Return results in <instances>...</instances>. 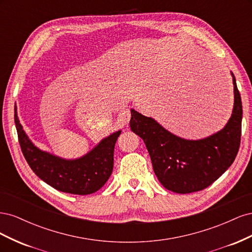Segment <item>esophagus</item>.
I'll use <instances>...</instances> for the list:
<instances>
[{"mask_svg":"<svg viewBox=\"0 0 252 252\" xmlns=\"http://www.w3.org/2000/svg\"><path fill=\"white\" fill-rule=\"evenodd\" d=\"M129 120H130V111H129V109H123L119 112L118 121L122 125L128 124Z\"/></svg>","mask_w":252,"mask_h":252,"instance_id":"esophagus-1","label":"esophagus"}]
</instances>
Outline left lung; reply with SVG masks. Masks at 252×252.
Wrapping results in <instances>:
<instances>
[{
	"instance_id": "left-lung-1",
	"label": "left lung",
	"mask_w": 252,
	"mask_h": 252,
	"mask_svg": "<svg viewBox=\"0 0 252 252\" xmlns=\"http://www.w3.org/2000/svg\"><path fill=\"white\" fill-rule=\"evenodd\" d=\"M14 123L22 152L30 168L51 187L67 193L85 195L97 191L108 181L113 169L114 145L121 130L106 136L83 157L67 159L35 146L20 123L17 106Z\"/></svg>"
}]
</instances>
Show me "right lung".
<instances>
[{
    "instance_id": "obj_1",
    "label": "right lung",
    "mask_w": 252,
    "mask_h": 252,
    "mask_svg": "<svg viewBox=\"0 0 252 252\" xmlns=\"http://www.w3.org/2000/svg\"><path fill=\"white\" fill-rule=\"evenodd\" d=\"M234 104L223 129L201 140L171 133L149 117L131 109L130 128L144 141L161 184L177 193L200 191L217 181L238 155L242 130V101L233 73Z\"/></svg>"
}]
</instances>
